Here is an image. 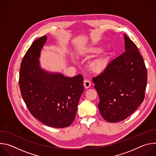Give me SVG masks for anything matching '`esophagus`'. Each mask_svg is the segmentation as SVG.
I'll return each mask as SVG.
<instances>
[{
	"instance_id": "1",
	"label": "esophagus",
	"mask_w": 156,
	"mask_h": 156,
	"mask_svg": "<svg viewBox=\"0 0 156 156\" xmlns=\"http://www.w3.org/2000/svg\"><path fill=\"white\" fill-rule=\"evenodd\" d=\"M91 83L89 80H85L84 81V86L86 88L90 87L91 86Z\"/></svg>"
}]
</instances>
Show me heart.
<instances>
[{
    "label": "heart",
    "mask_w": 156,
    "mask_h": 156,
    "mask_svg": "<svg viewBox=\"0 0 156 156\" xmlns=\"http://www.w3.org/2000/svg\"><path fill=\"white\" fill-rule=\"evenodd\" d=\"M101 50H98L96 52H99ZM106 61L103 58H99L93 61L90 65L91 70L94 72H101L105 67Z\"/></svg>",
    "instance_id": "b5f03b06"
}]
</instances>
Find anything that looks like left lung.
<instances>
[{
    "instance_id": "left-lung-1",
    "label": "left lung",
    "mask_w": 156,
    "mask_h": 156,
    "mask_svg": "<svg viewBox=\"0 0 156 156\" xmlns=\"http://www.w3.org/2000/svg\"><path fill=\"white\" fill-rule=\"evenodd\" d=\"M125 51L93 78L102 117L109 122L126 119L144 99L147 69L136 44L124 34Z\"/></svg>"
}]
</instances>
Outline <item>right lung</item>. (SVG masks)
Masks as SVG:
<instances>
[{
    "label": "right lung",
    "instance_id": "right-lung-1",
    "mask_svg": "<svg viewBox=\"0 0 156 156\" xmlns=\"http://www.w3.org/2000/svg\"><path fill=\"white\" fill-rule=\"evenodd\" d=\"M47 39L33 42L21 63L19 86L30 112L48 126L65 128L73 122L80 98L84 91L83 77L49 73L39 67L40 51Z\"/></svg>",
    "mask_w": 156,
    "mask_h": 156
}]
</instances>
